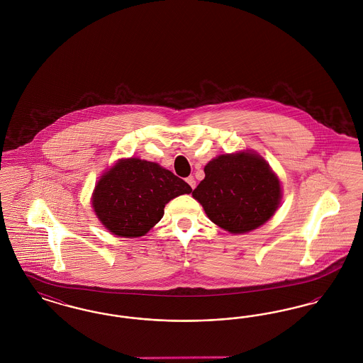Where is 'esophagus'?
Returning <instances> with one entry per match:
<instances>
[{
    "label": "esophagus",
    "mask_w": 363,
    "mask_h": 363,
    "mask_svg": "<svg viewBox=\"0 0 363 363\" xmlns=\"http://www.w3.org/2000/svg\"><path fill=\"white\" fill-rule=\"evenodd\" d=\"M186 182L189 184L190 188H191V189H194V188H196V181H194V178H193V177L186 178Z\"/></svg>",
    "instance_id": "34e87169"
}]
</instances>
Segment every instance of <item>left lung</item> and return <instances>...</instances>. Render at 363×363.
I'll use <instances>...</instances> for the list:
<instances>
[{
  "instance_id": "8db88e82",
  "label": "left lung",
  "mask_w": 363,
  "mask_h": 363,
  "mask_svg": "<svg viewBox=\"0 0 363 363\" xmlns=\"http://www.w3.org/2000/svg\"><path fill=\"white\" fill-rule=\"evenodd\" d=\"M193 190L215 225L231 234L249 233L268 222L281 200L277 174L253 151L216 156Z\"/></svg>"
}]
</instances>
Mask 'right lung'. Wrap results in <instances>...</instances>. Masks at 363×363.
Segmentation results:
<instances>
[{
	"label": "right lung",
	"instance_id": "add662e5",
	"mask_svg": "<svg viewBox=\"0 0 363 363\" xmlns=\"http://www.w3.org/2000/svg\"><path fill=\"white\" fill-rule=\"evenodd\" d=\"M189 185L157 163L129 157L118 160L101 177L92 193V207L114 235H145L163 218L164 206Z\"/></svg>",
	"mask_w": 363,
	"mask_h": 363
}]
</instances>
